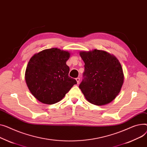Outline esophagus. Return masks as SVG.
<instances>
[{
	"label": "esophagus",
	"mask_w": 147,
	"mask_h": 147,
	"mask_svg": "<svg viewBox=\"0 0 147 147\" xmlns=\"http://www.w3.org/2000/svg\"><path fill=\"white\" fill-rule=\"evenodd\" d=\"M76 81H77V84H79V83H80V78H79V77L76 78Z\"/></svg>",
	"instance_id": "1"
}]
</instances>
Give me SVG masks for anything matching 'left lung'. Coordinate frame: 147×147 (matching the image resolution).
<instances>
[{"mask_svg":"<svg viewBox=\"0 0 147 147\" xmlns=\"http://www.w3.org/2000/svg\"><path fill=\"white\" fill-rule=\"evenodd\" d=\"M84 62L83 79L79 88L92 104L104 105L119 93L123 83V73L119 60L102 50L81 51Z\"/></svg>","mask_w":147,"mask_h":147,"instance_id":"left-lung-1","label":"left lung"}]
</instances>
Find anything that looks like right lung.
I'll return each instance as SVG.
<instances>
[{"label":"right lung","instance_id":"1","mask_svg":"<svg viewBox=\"0 0 147 147\" xmlns=\"http://www.w3.org/2000/svg\"><path fill=\"white\" fill-rule=\"evenodd\" d=\"M70 56L68 51L53 48L31 58L25 71V81L38 100L48 105L56 103L77 84L75 79L68 76L70 68L66 61Z\"/></svg>","mask_w":147,"mask_h":147}]
</instances>
